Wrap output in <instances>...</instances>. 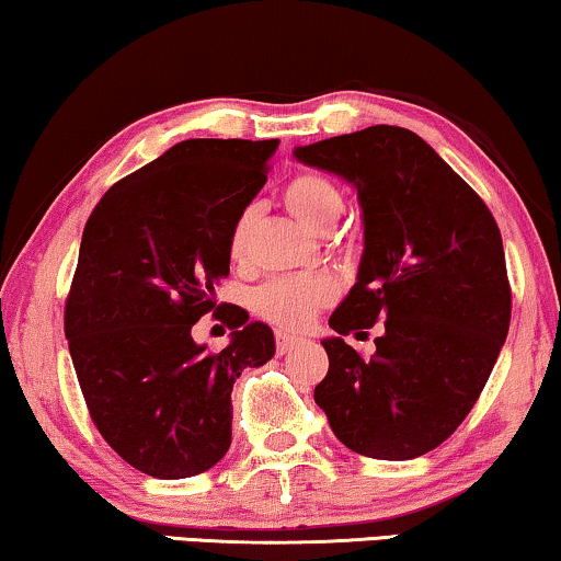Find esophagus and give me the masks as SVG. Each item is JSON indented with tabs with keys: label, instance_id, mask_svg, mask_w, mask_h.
<instances>
[{
	"label": "esophagus",
	"instance_id": "34e87169",
	"mask_svg": "<svg viewBox=\"0 0 561 561\" xmlns=\"http://www.w3.org/2000/svg\"><path fill=\"white\" fill-rule=\"evenodd\" d=\"M298 342H301V340H298V336L286 334V332H278V334H275V352H278V355H286V352L294 350Z\"/></svg>",
	"mask_w": 561,
	"mask_h": 561
}]
</instances>
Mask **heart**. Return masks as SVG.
<instances>
[{
    "mask_svg": "<svg viewBox=\"0 0 561 561\" xmlns=\"http://www.w3.org/2000/svg\"><path fill=\"white\" fill-rule=\"evenodd\" d=\"M283 202L290 214L313 232H324L342 214V194L332 181L319 173H296L286 183ZM252 225H255V209L248 206L237 214L229 227L227 252L234 263H242L248 257ZM334 296L336 286L332 278L319 273H301L265 280L263 286L252 290L250 304L260 319L271 321L273 327L288 329V332H298V329L309 327L317 311L332 304Z\"/></svg>",
    "mask_w": 561,
    "mask_h": 561,
    "instance_id": "obj_1",
    "label": "heart"
}]
</instances>
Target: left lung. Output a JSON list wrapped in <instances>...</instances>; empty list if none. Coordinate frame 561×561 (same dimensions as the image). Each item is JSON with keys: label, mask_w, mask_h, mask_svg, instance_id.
Listing matches in <instances>:
<instances>
[{"label": "left lung", "mask_w": 561, "mask_h": 561, "mask_svg": "<svg viewBox=\"0 0 561 561\" xmlns=\"http://www.w3.org/2000/svg\"><path fill=\"white\" fill-rule=\"evenodd\" d=\"M357 188L365 252L324 340L313 390L344 447L413 459L447 442L485 388L511 327L501 229L485 202L416 133L373 125L296 148ZM375 323L376 355L341 340Z\"/></svg>", "instance_id": "left-lung-1"}]
</instances>
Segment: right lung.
I'll return each instance as SVG.
<instances>
[{
    "instance_id": "right-lung-1",
    "label": "right lung",
    "mask_w": 561,
    "mask_h": 561,
    "mask_svg": "<svg viewBox=\"0 0 561 561\" xmlns=\"http://www.w3.org/2000/svg\"><path fill=\"white\" fill-rule=\"evenodd\" d=\"M278 140H183L114 183L83 227L66 340L104 442L150 478L206 472L232 444V386L275 355L271 327L214 288L229 275V227L267 181ZM233 329L209 353L204 312Z\"/></svg>"
}]
</instances>
